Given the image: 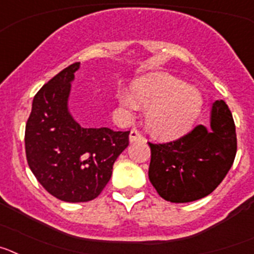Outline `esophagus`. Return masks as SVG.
Returning a JSON list of instances; mask_svg holds the SVG:
<instances>
[{"label": "esophagus", "mask_w": 254, "mask_h": 254, "mask_svg": "<svg viewBox=\"0 0 254 254\" xmlns=\"http://www.w3.org/2000/svg\"><path fill=\"white\" fill-rule=\"evenodd\" d=\"M143 140V136L137 128H132L131 133H129V141L131 142H136V141H141Z\"/></svg>", "instance_id": "esophagus-1"}]
</instances>
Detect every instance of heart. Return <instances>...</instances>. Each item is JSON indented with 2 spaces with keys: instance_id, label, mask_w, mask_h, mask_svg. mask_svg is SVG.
I'll use <instances>...</instances> for the list:
<instances>
[{
  "instance_id": "heart-1",
  "label": "heart",
  "mask_w": 254,
  "mask_h": 254,
  "mask_svg": "<svg viewBox=\"0 0 254 254\" xmlns=\"http://www.w3.org/2000/svg\"><path fill=\"white\" fill-rule=\"evenodd\" d=\"M118 100L127 113L147 108L146 120L151 131L161 137H174L187 131L201 108L199 94L192 87L165 73H155L138 80L133 93L120 90Z\"/></svg>"
}]
</instances>
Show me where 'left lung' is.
I'll return each instance as SVG.
<instances>
[{
  "instance_id": "obj_1",
  "label": "left lung",
  "mask_w": 254,
  "mask_h": 254,
  "mask_svg": "<svg viewBox=\"0 0 254 254\" xmlns=\"http://www.w3.org/2000/svg\"><path fill=\"white\" fill-rule=\"evenodd\" d=\"M149 178L164 199L185 203L206 197L223 182L234 163L237 133L232 112L216 100L211 125H198L177 140L149 142Z\"/></svg>"
}]
</instances>
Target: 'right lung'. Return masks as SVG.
<instances>
[{
    "label": "right lung",
    "instance_id": "obj_1",
    "mask_svg": "<svg viewBox=\"0 0 254 254\" xmlns=\"http://www.w3.org/2000/svg\"><path fill=\"white\" fill-rule=\"evenodd\" d=\"M80 62L69 64L35 94L25 127L29 168L47 192L66 202L99 196L113 164L128 146L129 131L84 128L67 111L71 81Z\"/></svg>",
    "mask_w": 254,
    "mask_h": 254
}]
</instances>
